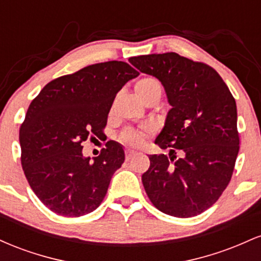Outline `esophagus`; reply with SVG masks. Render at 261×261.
<instances>
[{"label": "esophagus", "instance_id": "34e87169", "mask_svg": "<svg viewBox=\"0 0 261 261\" xmlns=\"http://www.w3.org/2000/svg\"><path fill=\"white\" fill-rule=\"evenodd\" d=\"M135 154H136V152L133 151V149H126L125 151V158H126V161H130Z\"/></svg>", "mask_w": 261, "mask_h": 261}]
</instances>
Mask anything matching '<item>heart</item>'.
Instances as JSON below:
<instances>
[{
  "instance_id": "b5f03b06",
  "label": "heart",
  "mask_w": 261,
  "mask_h": 261,
  "mask_svg": "<svg viewBox=\"0 0 261 261\" xmlns=\"http://www.w3.org/2000/svg\"><path fill=\"white\" fill-rule=\"evenodd\" d=\"M135 91H136L137 95H139L141 99L146 101L152 95L162 94V87L152 77H143V79H141L136 82ZM143 135L145 134L142 131L134 130V128H126V130H124L121 133L120 140L130 146H140L142 143Z\"/></svg>"
}]
</instances>
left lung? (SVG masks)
Here are the masks:
<instances>
[{
    "instance_id": "8db88e82",
    "label": "left lung",
    "mask_w": 261,
    "mask_h": 261,
    "mask_svg": "<svg viewBox=\"0 0 261 261\" xmlns=\"http://www.w3.org/2000/svg\"><path fill=\"white\" fill-rule=\"evenodd\" d=\"M161 81L172 109L154 143L169 155L151 154L142 184L163 214L187 218L217 201L232 178L239 151L237 106L211 66L176 53L128 59Z\"/></svg>"
}]
</instances>
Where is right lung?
<instances>
[{
    "mask_svg": "<svg viewBox=\"0 0 261 261\" xmlns=\"http://www.w3.org/2000/svg\"><path fill=\"white\" fill-rule=\"evenodd\" d=\"M137 76L126 62H100L53 80L33 99L19 130L20 161L33 191L53 212L80 217L103 201L124 149L108 141L91 161L82 142L104 136L116 93Z\"/></svg>",
    "mask_w": 261,
    "mask_h": 261,
    "instance_id": "right-lung-1",
    "label": "right lung"
}]
</instances>
